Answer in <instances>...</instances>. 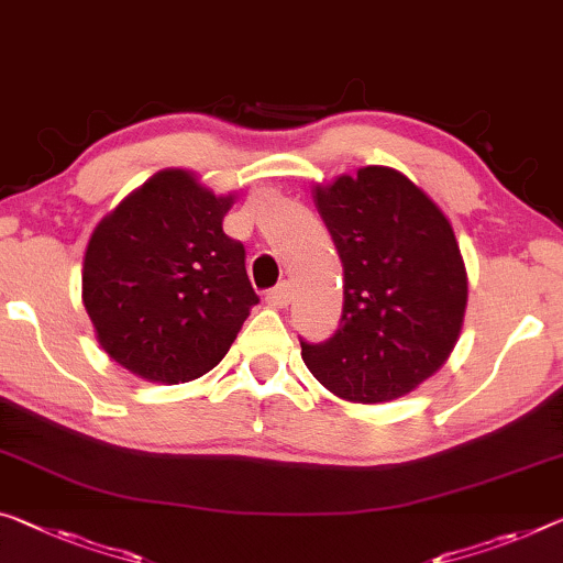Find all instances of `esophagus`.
Wrapping results in <instances>:
<instances>
[{"label": "esophagus", "mask_w": 563, "mask_h": 563, "mask_svg": "<svg viewBox=\"0 0 563 563\" xmlns=\"http://www.w3.org/2000/svg\"><path fill=\"white\" fill-rule=\"evenodd\" d=\"M291 301V287L287 282L276 284L274 289L266 291V305L274 307V309H284Z\"/></svg>", "instance_id": "34e87169"}]
</instances>
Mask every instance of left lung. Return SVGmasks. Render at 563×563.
Instances as JSON below:
<instances>
[{
	"label": "left lung",
	"instance_id": "left-lung-1",
	"mask_svg": "<svg viewBox=\"0 0 563 563\" xmlns=\"http://www.w3.org/2000/svg\"><path fill=\"white\" fill-rule=\"evenodd\" d=\"M344 269L334 334L301 340V360L327 390L352 402L408 395L445 365L461 334L468 279L451 221L383 166L314 191Z\"/></svg>",
	"mask_w": 563,
	"mask_h": 563
}]
</instances>
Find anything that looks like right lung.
Returning a JSON list of instances; mask_svg holds the SVG:
<instances>
[{"mask_svg": "<svg viewBox=\"0 0 563 563\" xmlns=\"http://www.w3.org/2000/svg\"><path fill=\"white\" fill-rule=\"evenodd\" d=\"M231 203L191 173L161 170L92 231L82 301L100 347L133 375H206L258 305L244 244L221 227Z\"/></svg>", "mask_w": 563, "mask_h": 563, "instance_id": "1", "label": "right lung"}]
</instances>
